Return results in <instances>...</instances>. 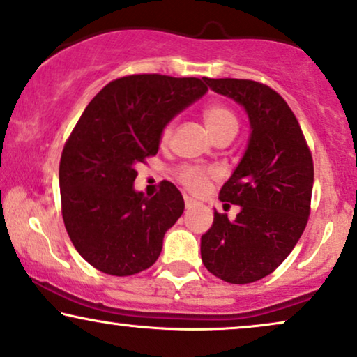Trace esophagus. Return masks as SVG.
<instances>
[{"label":"esophagus","instance_id":"obj_1","mask_svg":"<svg viewBox=\"0 0 357 357\" xmlns=\"http://www.w3.org/2000/svg\"><path fill=\"white\" fill-rule=\"evenodd\" d=\"M184 204H186V209H191V208H195V206L197 204V201H195L192 199V197H184Z\"/></svg>","mask_w":357,"mask_h":357}]
</instances>
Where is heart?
Segmentation results:
<instances>
[{
    "instance_id": "1",
    "label": "heart",
    "mask_w": 357,
    "mask_h": 357,
    "mask_svg": "<svg viewBox=\"0 0 357 357\" xmlns=\"http://www.w3.org/2000/svg\"><path fill=\"white\" fill-rule=\"evenodd\" d=\"M203 118H204L206 128H208V131L211 132L214 139L221 136H234L236 132H238V128H239L238 116L234 114L233 109H229L225 105L206 106ZM171 132H173V123L166 124L165 130H162L161 132L162 141L169 139ZM208 178H209L208 171H203L195 166H184L183 169L179 171V181L192 191L204 190L206 184H208Z\"/></svg>"
}]
</instances>
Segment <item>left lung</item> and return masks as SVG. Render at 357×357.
<instances>
[{"mask_svg": "<svg viewBox=\"0 0 357 357\" xmlns=\"http://www.w3.org/2000/svg\"><path fill=\"white\" fill-rule=\"evenodd\" d=\"M204 81L243 106L251 135L220 191L221 201L241 209L234 221L214 211L213 226L201 236V259L222 281L248 284L271 274L301 238L314 166L298 119L274 89L251 79Z\"/></svg>", "mask_w": 357, "mask_h": 357, "instance_id": "1", "label": "left lung"}]
</instances>
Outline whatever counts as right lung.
I'll use <instances>...</instances> for the list:
<instances>
[{"label":"right lung","mask_w":357,"mask_h":357,"mask_svg":"<svg viewBox=\"0 0 357 357\" xmlns=\"http://www.w3.org/2000/svg\"><path fill=\"white\" fill-rule=\"evenodd\" d=\"M206 91L204 78L131 75L86 106L64 144L59 188L71 243L93 268L131 276L156 263L184 199L169 181L153 197L137 192L136 165L158 153L166 124Z\"/></svg>","instance_id":"add662e5"}]
</instances>
